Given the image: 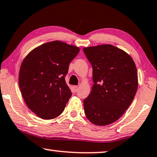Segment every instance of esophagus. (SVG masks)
Segmentation results:
<instances>
[{
    "label": "esophagus",
    "instance_id": "1",
    "mask_svg": "<svg viewBox=\"0 0 157 157\" xmlns=\"http://www.w3.org/2000/svg\"><path fill=\"white\" fill-rule=\"evenodd\" d=\"M78 86H73V90L75 92H77V91H78Z\"/></svg>",
    "mask_w": 157,
    "mask_h": 157
}]
</instances>
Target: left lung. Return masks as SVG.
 I'll return each instance as SVG.
<instances>
[{
    "label": "left lung",
    "mask_w": 157,
    "mask_h": 157,
    "mask_svg": "<svg viewBox=\"0 0 157 157\" xmlns=\"http://www.w3.org/2000/svg\"><path fill=\"white\" fill-rule=\"evenodd\" d=\"M83 51L92 66L94 82L83 100L85 114L94 124H110L122 116L135 96V63L127 52L109 44L84 48Z\"/></svg>",
    "instance_id": "obj_1"
}]
</instances>
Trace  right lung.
I'll return each mask as SVG.
<instances>
[{
	"label": "right lung",
	"instance_id": "1",
	"mask_svg": "<svg viewBox=\"0 0 157 157\" xmlns=\"http://www.w3.org/2000/svg\"><path fill=\"white\" fill-rule=\"evenodd\" d=\"M79 52L76 46L56 40L35 48L23 59L20 89L28 108L40 118L52 120L63 113L72 96L65 78Z\"/></svg>",
	"mask_w": 157,
	"mask_h": 157
}]
</instances>
